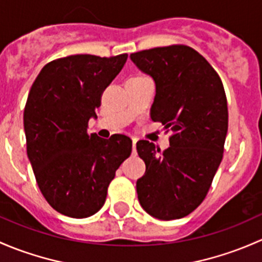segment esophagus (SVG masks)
Here are the masks:
<instances>
[{"label":"esophagus","mask_w":262,"mask_h":262,"mask_svg":"<svg viewBox=\"0 0 262 262\" xmlns=\"http://www.w3.org/2000/svg\"><path fill=\"white\" fill-rule=\"evenodd\" d=\"M136 142H137L136 137H132V146H134V151H135V145H136Z\"/></svg>","instance_id":"1"}]
</instances>
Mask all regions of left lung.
Listing matches in <instances>:
<instances>
[{"mask_svg":"<svg viewBox=\"0 0 262 262\" xmlns=\"http://www.w3.org/2000/svg\"><path fill=\"white\" fill-rule=\"evenodd\" d=\"M155 82L150 115L172 131L161 152L141 140L137 154L146 171L136 182L137 198L150 215L178 220L203 202L222 161L228 130L227 99L211 64L185 45L154 48L130 55Z\"/></svg>","mask_w":262,"mask_h":262,"instance_id":"8db88e82","label":"left lung"}]
</instances>
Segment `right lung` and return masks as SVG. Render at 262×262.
<instances>
[{
  "mask_svg": "<svg viewBox=\"0 0 262 262\" xmlns=\"http://www.w3.org/2000/svg\"><path fill=\"white\" fill-rule=\"evenodd\" d=\"M127 54L71 55L48 63L32 83L24 111L28 158L37 185L56 212L87 218L103 207L116 170L131 154L125 135H88L104 88Z\"/></svg>",
  "mask_w": 262,
  "mask_h": 262,
  "instance_id": "obj_1",
  "label": "right lung"
}]
</instances>
